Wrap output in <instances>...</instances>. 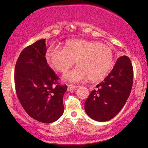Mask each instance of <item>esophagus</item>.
Segmentation results:
<instances>
[{"label": "esophagus", "instance_id": "esophagus-1", "mask_svg": "<svg viewBox=\"0 0 148 148\" xmlns=\"http://www.w3.org/2000/svg\"><path fill=\"white\" fill-rule=\"evenodd\" d=\"M78 86H73V85H68V90L71 91V90H74L75 89L77 88Z\"/></svg>", "mask_w": 148, "mask_h": 148}]
</instances>
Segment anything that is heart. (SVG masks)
<instances>
[{"label": "heart", "instance_id": "b5f03b06", "mask_svg": "<svg viewBox=\"0 0 148 148\" xmlns=\"http://www.w3.org/2000/svg\"><path fill=\"white\" fill-rule=\"evenodd\" d=\"M48 64L60 73H66L75 61L77 66L63 76V79L79 82L88 78L91 82L104 79L114 64V52L106 44L92 40H70L63 49L52 48L46 54Z\"/></svg>", "mask_w": 148, "mask_h": 148}]
</instances>
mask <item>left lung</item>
<instances>
[{"label": "left lung", "instance_id": "1", "mask_svg": "<svg viewBox=\"0 0 148 148\" xmlns=\"http://www.w3.org/2000/svg\"><path fill=\"white\" fill-rule=\"evenodd\" d=\"M133 81L131 60L128 56H121L108 75L97 85L85 102L86 114L99 122L114 118L125 106L130 95Z\"/></svg>", "mask_w": 148, "mask_h": 148}]
</instances>
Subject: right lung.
Segmentation results:
<instances>
[{"instance_id": "obj_1", "label": "right lung", "mask_w": 148, "mask_h": 148, "mask_svg": "<svg viewBox=\"0 0 148 148\" xmlns=\"http://www.w3.org/2000/svg\"><path fill=\"white\" fill-rule=\"evenodd\" d=\"M45 41L38 40L22 50L15 64V85L25 112L39 122L51 123L63 114L67 87L58 84V77L48 66Z\"/></svg>"}]
</instances>
